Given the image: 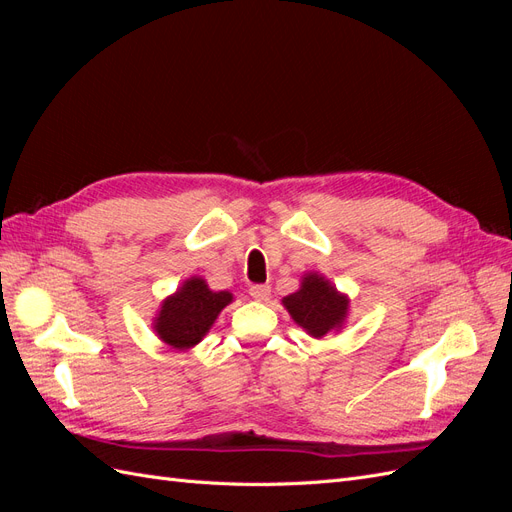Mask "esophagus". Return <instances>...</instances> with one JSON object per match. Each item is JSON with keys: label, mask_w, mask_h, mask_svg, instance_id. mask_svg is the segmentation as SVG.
<instances>
[{"label": "esophagus", "mask_w": 512, "mask_h": 512, "mask_svg": "<svg viewBox=\"0 0 512 512\" xmlns=\"http://www.w3.org/2000/svg\"><path fill=\"white\" fill-rule=\"evenodd\" d=\"M250 294L256 301H267L269 294H271V286L269 284H256L250 288Z\"/></svg>", "instance_id": "esophagus-1"}]
</instances>
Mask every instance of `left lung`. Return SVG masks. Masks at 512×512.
Masks as SVG:
<instances>
[{
    "label": "left lung",
    "mask_w": 512,
    "mask_h": 512,
    "mask_svg": "<svg viewBox=\"0 0 512 512\" xmlns=\"http://www.w3.org/2000/svg\"><path fill=\"white\" fill-rule=\"evenodd\" d=\"M292 320L320 339L344 327L350 299L318 273H305L301 288L282 299Z\"/></svg>",
    "instance_id": "obj_1"
}]
</instances>
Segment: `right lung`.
<instances>
[{"instance_id":"obj_1","label":"right lung","mask_w":512,"mask_h":512,"mask_svg":"<svg viewBox=\"0 0 512 512\" xmlns=\"http://www.w3.org/2000/svg\"><path fill=\"white\" fill-rule=\"evenodd\" d=\"M228 303H232L230 292H213L203 277L194 275L175 294L164 299L153 320V331L164 344L177 350H190L209 333L215 318Z\"/></svg>"}]
</instances>
